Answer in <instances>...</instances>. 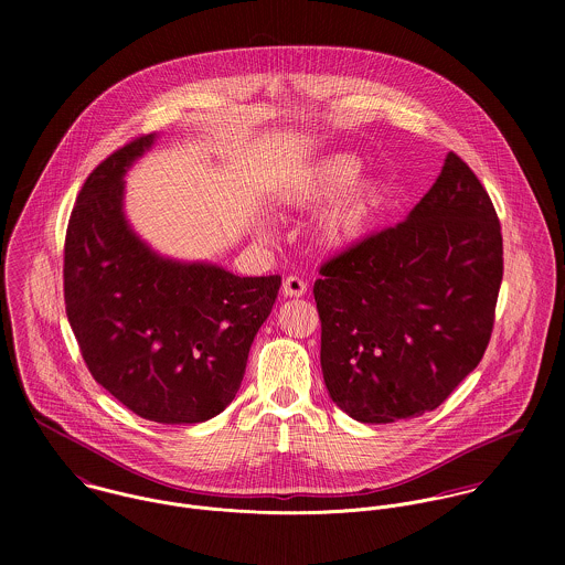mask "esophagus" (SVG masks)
Listing matches in <instances>:
<instances>
[{
  "mask_svg": "<svg viewBox=\"0 0 565 565\" xmlns=\"http://www.w3.org/2000/svg\"><path fill=\"white\" fill-rule=\"evenodd\" d=\"M282 294L287 298H300L307 294V282L300 276H287L282 280Z\"/></svg>",
  "mask_w": 565,
  "mask_h": 565,
  "instance_id": "34e87169",
  "label": "esophagus"
}]
</instances>
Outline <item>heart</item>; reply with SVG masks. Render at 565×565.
Returning <instances> with one entry per match:
<instances>
[{
    "label": "heart",
    "instance_id": "heart-1",
    "mask_svg": "<svg viewBox=\"0 0 565 565\" xmlns=\"http://www.w3.org/2000/svg\"><path fill=\"white\" fill-rule=\"evenodd\" d=\"M363 161L352 152H332L302 169L280 200L298 211L320 209L318 242L326 247H350L361 242L379 220L387 186L376 178H361Z\"/></svg>",
    "mask_w": 565,
    "mask_h": 565
}]
</instances>
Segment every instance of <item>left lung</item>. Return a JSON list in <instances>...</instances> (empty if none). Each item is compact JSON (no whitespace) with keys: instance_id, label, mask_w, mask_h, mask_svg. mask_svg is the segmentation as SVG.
<instances>
[{"instance_id":"left-lung-1","label":"left lung","mask_w":565,"mask_h":565,"mask_svg":"<svg viewBox=\"0 0 565 565\" xmlns=\"http://www.w3.org/2000/svg\"><path fill=\"white\" fill-rule=\"evenodd\" d=\"M326 390L363 424L437 408L481 363L502 282V235L455 152L408 217L320 267Z\"/></svg>"}]
</instances>
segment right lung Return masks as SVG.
<instances>
[{
  "label": "right lung",
  "mask_w": 565,
  "mask_h": 565,
  "mask_svg": "<svg viewBox=\"0 0 565 565\" xmlns=\"http://www.w3.org/2000/svg\"><path fill=\"white\" fill-rule=\"evenodd\" d=\"M154 135L99 162L65 237V309L90 376L159 424L215 417L242 387L249 345L280 276L242 278L211 263L164 258L124 215V175Z\"/></svg>",
  "instance_id": "obj_1"
}]
</instances>
